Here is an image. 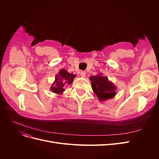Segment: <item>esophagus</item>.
I'll use <instances>...</instances> for the list:
<instances>
[{
  "label": "esophagus",
  "mask_w": 159,
  "mask_h": 159,
  "mask_svg": "<svg viewBox=\"0 0 159 159\" xmlns=\"http://www.w3.org/2000/svg\"><path fill=\"white\" fill-rule=\"evenodd\" d=\"M80 75L81 77H83V78H84V77H85V75H86V72L85 71H81L80 72Z\"/></svg>",
  "instance_id": "1"
}]
</instances>
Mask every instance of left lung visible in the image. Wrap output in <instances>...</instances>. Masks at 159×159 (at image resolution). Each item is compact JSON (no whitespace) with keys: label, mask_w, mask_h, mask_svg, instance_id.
I'll return each mask as SVG.
<instances>
[{"label":"left lung","mask_w":159,"mask_h":159,"mask_svg":"<svg viewBox=\"0 0 159 159\" xmlns=\"http://www.w3.org/2000/svg\"><path fill=\"white\" fill-rule=\"evenodd\" d=\"M89 80L91 82V88L97 95L100 102H104L111 99L116 95L117 88L109 81L107 77L102 76L101 74L98 75L91 76Z\"/></svg>","instance_id":"1"}]
</instances>
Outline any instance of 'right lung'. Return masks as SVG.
Here are the masks:
<instances>
[{"label":"right lung","instance_id":"right-lung-1","mask_svg":"<svg viewBox=\"0 0 159 159\" xmlns=\"http://www.w3.org/2000/svg\"><path fill=\"white\" fill-rule=\"evenodd\" d=\"M75 75L70 74L65 69L61 70L56 75L54 82L52 84L51 91L57 94H62L67 85H70L75 78Z\"/></svg>","mask_w":159,"mask_h":159}]
</instances>
